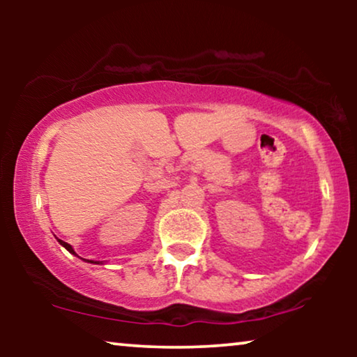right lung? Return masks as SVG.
<instances>
[{"label": "right lung", "mask_w": 357, "mask_h": 357, "mask_svg": "<svg viewBox=\"0 0 357 357\" xmlns=\"http://www.w3.org/2000/svg\"><path fill=\"white\" fill-rule=\"evenodd\" d=\"M58 242H60V245H63V247H65L66 248V250L68 252H70V253H73V255H76V252H75V248H73L71 245H70V243H66V242H63V241H60V238H58ZM87 261H89V260H87ZM91 263H96V265H102V261H92L91 260Z\"/></svg>", "instance_id": "right-lung-1"}]
</instances>
